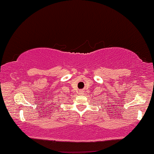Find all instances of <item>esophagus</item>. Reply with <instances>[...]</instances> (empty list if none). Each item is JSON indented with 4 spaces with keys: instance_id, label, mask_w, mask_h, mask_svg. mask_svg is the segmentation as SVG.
Here are the masks:
<instances>
[{
    "instance_id": "obj_1",
    "label": "esophagus",
    "mask_w": 154,
    "mask_h": 154,
    "mask_svg": "<svg viewBox=\"0 0 154 154\" xmlns=\"http://www.w3.org/2000/svg\"><path fill=\"white\" fill-rule=\"evenodd\" d=\"M79 93H80V94H81V95H83V94H84V92L82 91H80Z\"/></svg>"
}]
</instances>
